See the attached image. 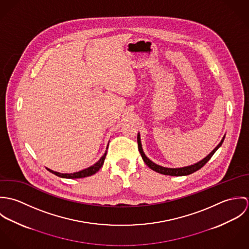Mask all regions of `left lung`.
I'll list each match as a JSON object with an SVG mask.
<instances>
[{"mask_svg": "<svg viewBox=\"0 0 249 249\" xmlns=\"http://www.w3.org/2000/svg\"><path fill=\"white\" fill-rule=\"evenodd\" d=\"M224 138H225V135L223 136V138L221 139V141L219 142V143L213 148V150H212L205 158H203L202 160H200L199 162H197V163H196V164H194V165H190V166H186V167H182V168H166V167H162V166H160V165L155 164V163L152 162L149 158L146 157V155L144 154V152H143V150H142L140 133H138V135H137V142H138V148H139V151H140V153H141L142 160H143V162L147 165L148 168H150V169L153 170L154 172L159 173V174H161V175L171 176V177H183V176L191 175V174H193V173L198 171L199 169H201V168L211 159V157L213 156V153L220 147V145L222 144V142L224 141Z\"/></svg>", "mask_w": 249, "mask_h": 249, "instance_id": "8db88e82", "label": "left lung"}]
</instances>
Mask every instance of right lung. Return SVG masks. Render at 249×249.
<instances>
[{
	"label": "right lung",
	"instance_id": "obj_1",
	"mask_svg": "<svg viewBox=\"0 0 249 249\" xmlns=\"http://www.w3.org/2000/svg\"><path fill=\"white\" fill-rule=\"evenodd\" d=\"M107 149H108V145H107V150L105 152V154L101 157V159L95 163L93 166L87 168V169H84L82 171H79V172H76V173H72V174H61V173H57V172H54L53 170H50L48 168H46L49 172H51L52 174L59 177V178H70V179H74V178H87V177H91L93 175H95L97 172L100 171V169L103 167L104 163H105V160H106V157H107Z\"/></svg>",
	"mask_w": 249,
	"mask_h": 249
}]
</instances>
